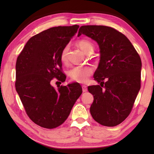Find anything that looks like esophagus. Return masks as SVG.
Here are the masks:
<instances>
[{
    "label": "esophagus",
    "instance_id": "1",
    "mask_svg": "<svg viewBox=\"0 0 154 154\" xmlns=\"http://www.w3.org/2000/svg\"><path fill=\"white\" fill-rule=\"evenodd\" d=\"M82 89H83V92H87V87L86 85H82Z\"/></svg>",
    "mask_w": 154,
    "mask_h": 154
}]
</instances>
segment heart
<instances>
[{
    "instance_id": "obj_1",
    "label": "heart",
    "mask_w": 154,
    "mask_h": 154,
    "mask_svg": "<svg viewBox=\"0 0 154 154\" xmlns=\"http://www.w3.org/2000/svg\"><path fill=\"white\" fill-rule=\"evenodd\" d=\"M78 45L82 50L84 53L88 54L89 53H93L94 46L93 44L91 42L87 40H82L78 42ZM69 50V45L65 46L62 50L60 55V59L61 61H65L67 60V53ZM93 69L89 66H75L71 68L68 71L69 76L71 79L78 83H85L89 79L90 75L92 74Z\"/></svg>"
}]
</instances>
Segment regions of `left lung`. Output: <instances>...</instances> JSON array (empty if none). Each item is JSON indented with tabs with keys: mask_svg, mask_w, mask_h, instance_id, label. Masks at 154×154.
I'll return each instance as SVG.
<instances>
[{
	"mask_svg": "<svg viewBox=\"0 0 154 154\" xmlns=\"http://www.w3.org/2000/svg\"><path fill=\"white\" fill-rule=\"evenodd\" d=\"M81 34L96 41L100 49L94 74L100 85L88 87L94 97L91 114L101 125L115 126L129 115L140 89L141 59L126 36L112 28L82 26L78 36Z\"/></svg>",
	"mask_w": 154,
	"mask_h": 154,
	"instance_id": "1",
	"label": "left lung"
}]
</instances>
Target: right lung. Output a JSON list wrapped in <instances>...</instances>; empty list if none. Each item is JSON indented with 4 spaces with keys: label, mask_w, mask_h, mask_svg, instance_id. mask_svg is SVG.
Listing matches in <instances>:
<instances>
[{
    "label": "right lung",
    "mask_w": 154,
    "mask_h": 154,
    "mask_svg": "<svg viewBox=\"0 0 154 154\" xmlns=\"http://www.w3.org/2000/svg\"><path fill=\"white\" fill-rule=\"evenodd\" d=\"M79 26L49 28L32 36L16 63L15 87L29 118L45 128L63 124L82 93L78 83L51 85L54 78L64 82L61 52L77 33Z\"/></svg>",
    "instance_id": "1"
}]
</instances>
